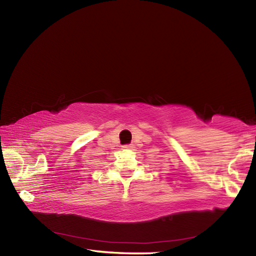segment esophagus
Segmentation results:
<instances>
[{
	"label": "esophagus",
	"instance_id": "esophagus-1",
	"mask_svg": "<svg viewBox=\"0 0 256 256\" xmlns=\"http://www.w3.org/2000/svg\"><path fill=\"white\" fill-rule=\"evenodd\" d=\"M123 148L124 149H132V146L131 144H125V146H123Z\"/></svg>",
	"mask_w": 256,
	"mask_h": 256
}]
</instances>
